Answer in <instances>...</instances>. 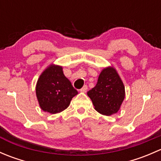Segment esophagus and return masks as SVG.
<instances>
[{
  "label": "esophagus",
  "instance_id": "obj_1",
  "mask_svg": "<svg viewBox=\"0 0 161 161\" xmlns=\"http://www.w3.org/2000/svg\"><path fill=\"white\" fill-rule=\"evenodd\" d=\"M87 90H88V87H87V86H84L82 87L81 90H79V91H80L81 92H86L87 91Z\"/></svg>",
  "mask_w": 161,
  "mask_h": 161
}]
</instances>
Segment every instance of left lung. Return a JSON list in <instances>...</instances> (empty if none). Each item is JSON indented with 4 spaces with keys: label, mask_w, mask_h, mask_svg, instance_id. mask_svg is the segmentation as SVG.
<instances>
[{
    "label": "left lung",
    "mask_w": 161,
    "mask_h": 161,
    "mask_svg": "<svg viewBox=\"0 0 161 161\" xmlns=\"http://www.w3.org/2000/svg\"><path fill=\"white\" fill-rule=\"evenodd\" d=\"M96 111L111 115L120 109L125 99V86L116 70L106 68L101 71L94 88L87 92Z\"/></svg>",
    "instance_id": "8db88e82"
}]
</instances>
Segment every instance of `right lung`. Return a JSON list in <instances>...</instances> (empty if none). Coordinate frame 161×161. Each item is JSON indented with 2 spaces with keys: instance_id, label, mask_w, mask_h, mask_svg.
I'll list each match as a JSON object with an SVG mask.
<instances>
[{
  "instance_id": "1",
  "label": "right lung",
  "mask_w": 161,
  "mask_h": 161,
  "mask_svg": "<svg viewBox=\"0 0 161 161\" xmlns=\"http://www.w3.org/2000/svg\"><path fill=\"white\" fill-rule=\"evenodd\" d=\"M36 93L43 111L56 114L69 106L71 99L77 95L78 91L64 76L62 67L52 64L39 78Z\"/></svg>"
}]
</instances>
